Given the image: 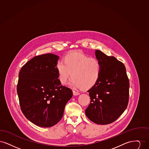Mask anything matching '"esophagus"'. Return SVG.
Listing matches in <instances>:
<instances>
[{
    "instance_id": "esophagus-1",
    "label": "esophagus",
    "mask_w": 149,
    "mask_h": 149,
    "mask_svg": "<svg viewBox=\"0 0 149 149\" xmlns=\"http://www.w3.org/2000/svg\"><path fill=\"white\" fill-rule=\"evenodd\" d=\"M72 93H73L74 95H79V94H80L79 93L77 92H76L75 91H72Z\"/></svg>"
}]
</instances>
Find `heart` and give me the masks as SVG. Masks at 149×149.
<instances>
[{"label":"heart","mask_w":149,"mask_h":149,"mask_svg":"<svg viewBox=\"0 0 149 149\" xmlns=\"http://www.w3.org/2000/svg\"><path fill=\"white\" fill-rule=\"evenodd\" d=\"M56 69L58 80L62 84H66L71 75L72 86L88 89L98 81L102 73V64L97 58L74 51L64 56L63 62L57 63Z\"/></svg>","instance_id":"1"}]
</instances>
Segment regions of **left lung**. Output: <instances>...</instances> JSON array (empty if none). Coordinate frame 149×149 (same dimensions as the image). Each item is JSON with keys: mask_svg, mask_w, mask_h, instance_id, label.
<instances>
[{"mask_svg": "<svg viewBox=\"0 0 149 149\" xmlns=\"http://www.w3.org/2000/svg\"><path fill=\"white\" fill-rule=\"evenodd\" d=\"M95 55L102 64V73L97 83L88 91L91 100L85 114L95 123L107 125L116 120L127 107L129 80L122 62L98 50Z\"/></svg>", "mask_w": 149, "mask_h": 149, "instance_id": "obj_1", "label": "left lung"}]
</instances>
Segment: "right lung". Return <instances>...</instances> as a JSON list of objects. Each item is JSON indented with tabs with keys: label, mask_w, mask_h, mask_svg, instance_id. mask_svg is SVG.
<instances>
[{
	"label": "right lung",
	"mask_w": 149,
	"mask_h": 149,
	"mask_svg": "<svg viewBox=\"0 0 149 149\" xmlns=\"http://www.w3.org/2000/svg\"><path fill=\"white\" fill-rule=\"evenodd\" d=\"M59 57L52 54L36 56L21 69L17 94L24 116L36 125L50 127L62 118L67 102L72 96L61 85L56 69Z\"/></svg>",
	"instance_id": "add662e5"
}]
</instances>
